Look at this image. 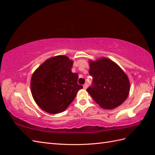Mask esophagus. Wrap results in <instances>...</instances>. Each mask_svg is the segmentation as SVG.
I'll list each match as a JSON object with an SVG mask.
<instances>
[{
  "label": "esophagus",
  "mask_w": 155,
  "mask_h": 155,
  "mask_svg": "<svg viewBox=\"0 0 155 155\" xmlns=\"http://www.w3.org/2000/svg\"><path fill=\"white\" fill-rule=\"evenodd\" d=\"M87 87H88V84H87V83H85V84H84V85H83V89H87Z\"/></svg>",
  "instance_id": "obj_1"
}]
</instances>
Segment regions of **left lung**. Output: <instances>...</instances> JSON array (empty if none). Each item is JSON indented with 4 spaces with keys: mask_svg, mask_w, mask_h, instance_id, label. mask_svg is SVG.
I'll list each match as a JSON object with an SVG mask.
<instances>
[{
    "mask_svg": "<svg viewBox=\"0 0 155 155\" xmlns=\"http://www.w3.org/2000/svg\"><path fill=\"white\" fill-rule=\"evenodd\" d=\"M89 62L93 84L87 91L94 101L105 110H113L122 104L130 89L128 76L116 62L107 58Z\"/></svg>",
    "mask_w": 155,
    "mask_h": 155,
    "instance_id": "obj_1",
    "label": "left lung"
}]
</instances>
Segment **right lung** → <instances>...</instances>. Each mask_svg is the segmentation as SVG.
Masks as SVG:
<instances>
[{
    "label": "right lung",
    "instance_id": "1",
    "mask_svg": "<svg viewBox=\"0 0 155 155\" xmlns=\"http://www.w3.org/2000/svg\"><path fill=\"white\" fill-rule=\"evenodd\" d=\"M73 60L66 56L51 57L32 74L31 91L36 104L51 114L65 111L83 86L77 83L78 75L72 72Z\"/></svg>",
    "mask_w": 155,
    "mask_h": 155
}]
</instances>
